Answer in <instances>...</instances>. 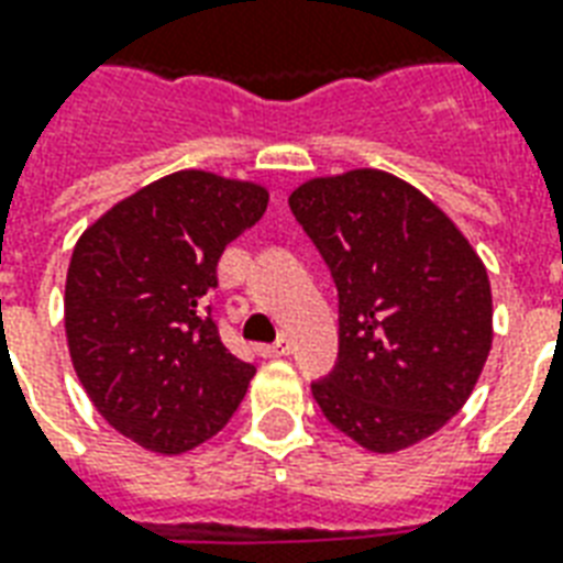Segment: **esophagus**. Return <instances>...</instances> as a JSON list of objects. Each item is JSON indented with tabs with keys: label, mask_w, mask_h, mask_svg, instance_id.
Returning a JSON list of instances; mask_svg holds the SVG:
<instances>
[{
	"label": "esophagus",
	"mask_w": 563,
	"mask_h": 563,
	"mask_svg": "<svg viewBox=\"0 0 563 563\" xmlns=\"http://www.w3.org/2000/svg\"><path fill=\"white\" fill-rule=\"evenodd\" d=\"M289 352H292V343H289L286 336H280L277 343H268L260 349L262 357H283V355H289Z\"/></svg>",
	"instance_id": "1"
}]
</instances>
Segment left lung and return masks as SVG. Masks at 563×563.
<instances>
[{"instance_id":"obj_1","label":"left lung","mask_w":563,"mask_h":563,"mask_svg":"<svg viewBox=\"0 0 563 563\" xmlns=\"http://www.w3.org/2000/svg\"><path fill=\"white\" fill-rule=\"evenodd\" d=\"M289 208L340 298L319 409L366 451L418 444L465 406L493 349L481 256L435 202L382 169L310 178Z\"/></svg>"}]
</instances>
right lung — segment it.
<instances>
[{"label":"right lung","mask_w":563,"mask_h":563,"mask_svg":"<svg viewBox=\"0 0 563 563\" xmlns=\"http://www.w3.org/2000/svg\"><path fill=\"white\" fill-rule=\"evenodd\" d=\"M268 208L253 181L181 169L91 223L65 283V334L91 406L124 439L185 453L235 415L256 366L229 352L206 295Z\"/></svg>","instance_id":"obj_1"}]
</instances>
